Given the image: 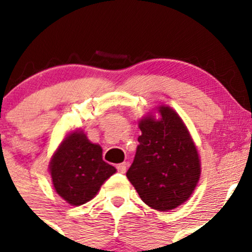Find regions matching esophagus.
<instances>
[{
	"label": "esophagus",
	"mask_w": 252,
	"mask_h": 252,
	"mask_svg": "<svg viewBox=\"0 0 252 252\" xmlns=\"http://www.w3.org/2000/svg\"><path fill=\"white\" fill-rule=\"evenodd\" d=\"M116 167H117V171L120 173H126V162H122V164H118Z\"/></svg>",
	"instance_id": "esophagus-1"
}]
</instances>
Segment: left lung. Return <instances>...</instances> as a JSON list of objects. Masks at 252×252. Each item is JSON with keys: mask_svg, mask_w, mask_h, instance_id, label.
I'll return each mask as SVG.
<instances>
[{"mask_svg": "<svg viewBox=\"0 0 252 252\" xmlns=\"http://www.w3.org/2000/svg\"><path fill=\"white\" fill-rule=\"evenodd\" d=\"M159 120L140 121L139 146L126 177L141 200L160 212L175 209L191 196L201 175L197 149L178 113L160 106Z\"/></svg>", "mask_w": 252, "mask_h": 252, "instance_id": "8db88e82", "label": "left lung"}]
</instances>
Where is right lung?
I'll return each mask as SVG.
<instances>
[{
	"label": "right lung",
	"mask_w": 252,
	"mask_h": 252,
	"mask_svg": "<svg viewBox=\"0 0 252 252\" xmlns=\"http://www.w3.org/2000/svg\"><path fill=\"white\" fill-rule=\"evenodd\" d=\"M52 184L63 200L81 206L92 200L116 168L103 160V149L82 131L69 134L49 165Z\"/></svg>",
	"instance_id": "obj_1"
}]
</instances>
